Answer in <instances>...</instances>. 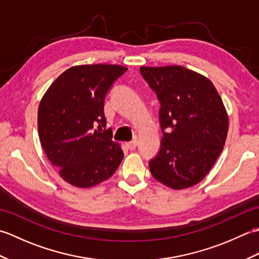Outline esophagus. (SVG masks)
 <instances>
[{"label":"esophagus","instance_id":"obj_1","mask_svg":"<svg viewBox=\"0 0 259 259\" xmlns=\"http://www.w3.org/2000/svg\"><path fill=\"white\" fill-rule=\"evenodd\" d=\"M137 145H138V141H137V140L130 141V142H126V144H125L126 148H128L129 150H135V149H136V147H137Z\"/></svg>","mask_w":259,"mask_h":259}]
</instances>
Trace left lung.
<instances>
[{
	"mask_svg": "<svg viewBox=\"0 0 259 259\" xmlns=\"http://www.w3.org/2000/svg\"><path fill=\"white\" fill-rule=\"evenodd\" d=\"M140 72L161 106L163 137L150 172L169 188H189L206 177L224 149L226 108L212 82L196 71L167 65L141 67Z\"/></svg>",
	"mask_w": 259,
	"mask_h": 259,
	"instance_id": "left-lung-1",
	"label": "left lung"
}]
</instances>
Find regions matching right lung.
<instances>
[{"instance_id":"add662e5","label":"right lung","mask_w":259,"mask_h":259,"mask_svg":"<svg viewBox=\"0 0 259 259\" xmlns=\"http://www.w3.org/2000/svg\"><path fill=\"white\" fill-rule=\"evenodd\" d=\"M126 70L119 64L74 65L60 74L42 97L38 138L68 184L90 188L111 177L122 161L121 146L112 141V130L106 129L103 106L110 87Z\"/></svg>"}]
</instances>
